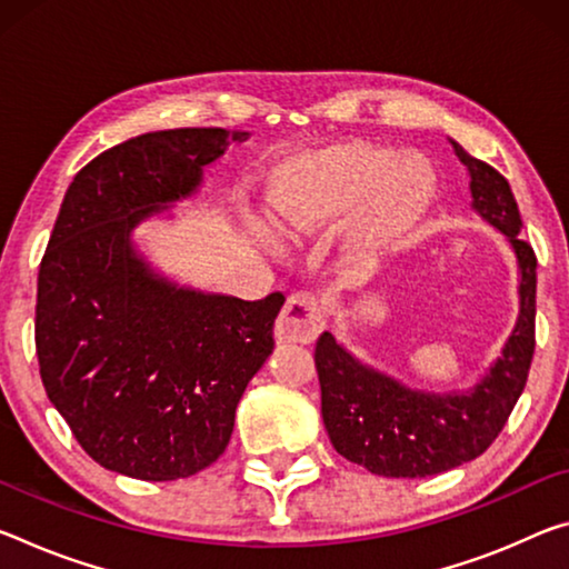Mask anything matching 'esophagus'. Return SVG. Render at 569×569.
Segmentation results:
<instances>
[{
  "label": "esophagus",
  "mask_w": 569,
  "mask_h": 569,
  "mask_svg": "<svg viewBox=\"0 0 569 569\" xmlns=\"http://www.w3.org/2000/svg\"><path fill=\"white\" fill-rule=\"evenodd\" d=\"M323 301L317 293L299 291L288 296L281 317L276 323V337L278 341H299V345H311L323 329Z\"/></svg>",
  "instance_id": "obj_1"
}]
</instances>
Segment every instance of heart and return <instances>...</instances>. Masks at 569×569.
Listing matches in <instances>:
<instances>
[{
  "label": "heart",
  "mask_w": 569,
  "mask_h": 569,
  "mask_svg": "<svg viewBox=\"0 0 569 569\" xmlns=\"http://www.w3.org/2000/svg\"><path fill=\"white\" fill-rule=\"evenodd\" d=\"M436 194L438 177L426 157L337 141L288 159L270 182L268 204L281 238L319 236L347 218V256L369 266L420 228Z\"/></svg>",
  "instance_id": "heart-1"
}]
</instances>
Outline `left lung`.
<instances>
[{
	"label": "left lung",
	"mask_w": 569,
	"mask_h": 569,
	"mask_svg": "<svg viewBox=\"0 0 569 569\" xmlns=\"http://www.w3.org/2000/svg\"><path fill=\"white\" fill-rule=\"evenodd\" d=\"M453 147L471 171L473 207L517 250L521 311L499 362L471 392L458 395L408 390L359 365L329 331L321 333L313 362L331 446L347 461L387 479H426L479 458L507 426L535 357L537 256L521 238L517 200L499 171L466 154L458 143Z\"/></svg>",
	"instance_id": "obj_1"
}]
</instances>
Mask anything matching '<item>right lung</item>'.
Wrapping results in <instances>:
<instances>
[{
  "label": "right lung",
  "instance_id": "obj_1",
  "mask_svg": "<svg viewBox=\"0 0 569 569\" xmlns=\"http://www.w3.org/2000/svg\"><path fill=\"white\" fill-rule=\"evenodd\" d=\"M228 137L141 133L88 161L40 263L34 349L44 392L80 448L131 479H187L218 461L242 392L276 347L281 291L260 301L187 291L131 248L141 220L200 187Z\"/></svg>",
  "mask_w": 569,
  "mask_h": 569
}]
</instances>
